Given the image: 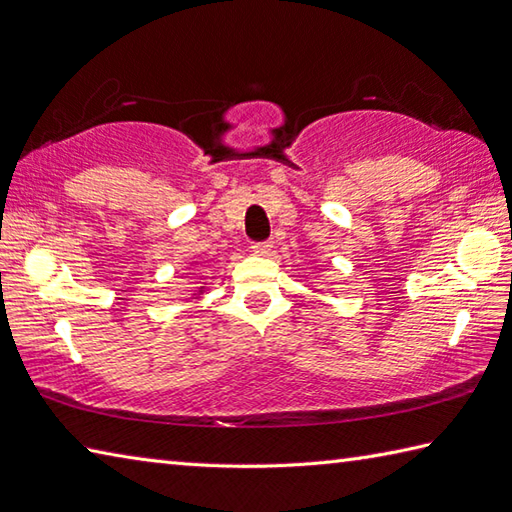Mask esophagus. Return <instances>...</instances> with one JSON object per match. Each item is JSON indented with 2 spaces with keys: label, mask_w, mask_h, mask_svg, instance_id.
<instances>
[{
  "label": "esophagus",
  "mask_w": 512,
  "mask_h": 512,
  "mask_svg": "<svg viewBox=\"0 0 512 512\" xmlns=\"http://www.w3.org/2000/svg\"><path fill=\"white\" fill-rule=\"evenodd\" d=\"M270 250H273V244H270V242H253V244H250V253L259 255V257L270 255Z\"/></svg>",
  "instance_id": "1"
}]
</instances>
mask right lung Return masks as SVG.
<instances>
[{"label":"right lung","mask_w":512,"mask_h":512,"mask_svg":"<svg viewBox=\"0 0 512 512\" xmlns=\"http://www.w3.org/2000/svg\"><path fill=\"white\" fill-rule=\"evenodd\" d=\"M202 290H204V286H202V288H200V290H198V292H202Z\"/></svg>","instance_id":"right-lung-1"}]
</instances>
